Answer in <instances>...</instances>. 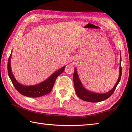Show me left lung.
Here are the masks:
<instances>
[{
    "instance_id": "8db88e82",
    "label": "left lung",
    "mask_w": 132,
    "mask_h": 132,
    "mask_svg": "<svg viewBox=\"0 0 132 132\" xmlns=\"http://www.w3.org/2000/svg\"><path fill=\"white\" fill-rule=\"evenodd\" d=\"M121 62L120 64V75L119 77V79L117 80V82H116L115 86L114 87L111 89L110 91L108 92H106L105 94H96L94 93V92L89 91L87 90L86 89L83 87L82 83H81L80 81L78 78L77 69H75V71L73 75V80H74V88L75 92L77 96L79 97L80 99H82L84 101H86V102H92V103H96V102H100L102 101L105 100L106 99H108L110 97L113 92L115 90L117 86L118 85L119 82L121 79V74H122V69H121Z\"/></svg>"
}]
</instances>
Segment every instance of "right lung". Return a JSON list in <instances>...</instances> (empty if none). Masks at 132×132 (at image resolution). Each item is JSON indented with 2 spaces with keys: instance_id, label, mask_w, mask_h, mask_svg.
Instances as JSON below:
<instances>
[{
  "instance_id": "right-lung-1",
  "label": "right lung",
  "mask_w": 132,
  "mask_h": 132,
  "mask_svg": "<svg viewBox=\"0 0 132 132\" xmlns=\"http://www.w3.org/2000/svg\"><path fill=\"white\" fill-rule=\"evenodd\" d=\"M11 55V54L9 58H8L7 64L8 75H9L13 85L16 89V90L21 95L27 97H37L44 96V95H46L50 93L52 90L53 86L54 85L55 81L56 79H57V78L62 73L64 70V68H65V66H64L62 68L56 71L47 80L38 84V85L32 86H24L20 85L19 83L17 82V80L15 79L12 73L10 65Z\"/></svg>"
}]
</instances>
